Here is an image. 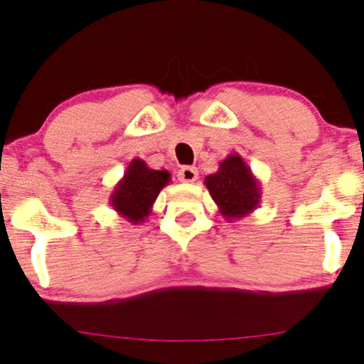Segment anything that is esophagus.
Listing matches in <instances>:
<instances>
[{
    "mask_svg": "<svg viewBox=\"0 0 364 364\" xmlns=\"http://www.w3.org/2000/svg\"><path fill=\"white\" fill-rule=\"evenodd\" d=\"M178 178H179V181H183V183H193L198 179V171H196L195 168H190V166H185V168L179 169Z\"/></svg>",
    "mask_w": 364,
    "mask_h": 364,
    "instance_id": "obj_1",
    "label": "esophagus"
}]
</instances>
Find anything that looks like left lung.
<instances>
[{
	"mask_svg": "<svg viewBox=\"0 0 364 364\" xmlns=\"http://www.w3.org/2000/svg\"><path fill=\"white\" fill-rule=\"evenodd\" d=\"M203 183L219 208V214L228 223L243 219L260 205V181L240 154H229L223 159L219 169L208 174Z\"/></svg>",
	"mask_w": 364,
	"mask_h": 364,
	"instance_id": "8db88e82",
	"label": "left lung"
}]
</instances>
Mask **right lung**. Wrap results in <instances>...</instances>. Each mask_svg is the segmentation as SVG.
I'll use <instances>...</instances> for the list:
<instances>
[{
    "label": "right lung",
    "mask_w": 364,
    "mask_h": 364,
    "mask_svg": "<svg viewBox=\"0 0 364 364\" xmlns=\"http://www.w3.org/2000/svg\"><path fill=\"white\" fill-rule=\"evenodd\" d=\"M171 183L169 171L150 169L147 162L135 157L128 164L123 178L116 183L109 196L112 210L128 223L139 225L149 219L156 198Z\"/></svg>",
    "instance_id": "add662e5"
}]
</instances>
